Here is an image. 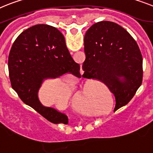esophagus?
I'll return each mask as SVG.
<instances>
[{
	"label": "esophagus",
	"instance_id": "esophagus-1",
	"mask_svg": "<svg viewBox=\"0 0 153 153\" xmlns=\"http://www.w3.org/2000/svg\"><path fill=\"white\" fill-rule=\"evenodd\" d=\"M81 70H82V69H81ZM82 72H83V71H82Z\"/></svg>",
	"mask_w": 153,
	"mask_h": 153
}]
</instances>
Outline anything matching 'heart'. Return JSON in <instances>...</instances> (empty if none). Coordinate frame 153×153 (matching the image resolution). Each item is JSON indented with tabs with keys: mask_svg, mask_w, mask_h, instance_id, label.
<instances>
[{
	"mask_svg": "<svg viewBox=\"0 0 153 153\" xmlns=\"http://www.w3.org/2000/svg\"><path fill=\"white\" fill-rule=\"evenodd\" d=\"M108 94V90L100 83L87 82L83 86V98L87 101H94L103 98ZM74 104H79L83 101V97L79 91H74L71 97Z\"/></svg>",
	"mask_w": 153,
	"mask_h": 153,
	"instance_id": "1",
	"label": "heart"
}]
</instances>
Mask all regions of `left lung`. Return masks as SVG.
Masks as SVG:
<instances>
[{
    "instance_id": "1",
    "label": "left lung",
    "mask_w": 153,
    "mask_h": 153,
    "mask_svg": "<svg viewBox=\"0 0 153 153\" xmlns=\"http://www.w3.org/2000/svg\"><path fill=\"white\" fill-rule=\"evenodd\" d=\"M83 76L98 79L115 97L114 111L127 104L142 84V56L131 35L114 22L93 25L84 36Z\"/></svg>"
}]
</instances>
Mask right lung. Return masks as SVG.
I'll return each instance as SVG.
<instances>
[{"mask_svg":"<svg viewBox=\"0 0 153 153\" xmlns=\"http://www.w3.org/2000/svg\"><path fill=\"white\" fill-rule=\"evenodd\" d=\"M11 87L21 100L52 123L67 125L66 114L42 104L39 91L45 79L66 74L79 77V65L73 59L65 38L56 28L36 25L18 36L8 56Z\"/></svg>","mask_w":153,"mask_h":153,"instance_id":"right-lung-1","label":"right lung"}]
</instances>
